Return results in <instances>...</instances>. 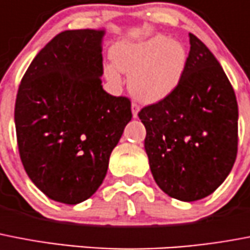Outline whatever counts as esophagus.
Returning a JSON list of instances; mask_svg holds the SVG:
<instances>
[{
    "mask_svg": "<svg viewBox=\"0 0 250 250\" xmlns=\"http://www.w3.org/2000/svg\"><path fill=\"white\" fill-rule=\"evenodd\" d=\"M131 112H133V117L137 119L138 112H139V105L137 103H131Z\"/></svg>",
    "mask_w": 250,
    "mask_h": 250,
    "instance_id": "34e87169",
    "label": "esophagus"
}]
</instances>
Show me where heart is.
Instances as JSON below:
<instances>
[{"label":"heart","instance_id":"b5f03b06","mask_svg":"<svg viewBox=\"0 0 250 250\" xmlns=\"http://www.w3.org/2000/svg\"><path fill=\"white\" fill-rule=\"evenodd\" d=\"M113 64L105 67L107 79L119 83L120 72L129 76V89L146 103L165 99L178 86L187 51L179 41L156 35L139 42H120L111 53Z\"/></svg>","mask_w":250,"mask_h":250}]
</instances>
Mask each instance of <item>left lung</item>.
I'll use <instances>...</instances> for the list:
<instances>
[{"mask_svg":"<svg viewBox=\"0 0 250 250\" xmlns=\"http://www.w3.org/2000/svg\"><path fill=\"white\" fill-rule=\"evenodd\" d=\"M175 90L138 113L157 186L170 197L196 201L227 178L237 153V102L226 73L196 36Z\"/></svg>","mask_w":250,"mask_h":250,"instance_id":"8db88e82","label":"left lung"}]
</instances>
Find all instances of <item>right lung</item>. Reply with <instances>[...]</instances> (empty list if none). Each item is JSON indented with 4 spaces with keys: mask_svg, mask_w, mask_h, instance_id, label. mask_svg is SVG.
Masks as SVG:
<instances>
[{
    "mask_svg": "<svg viewBox=\"0 0 250 250\" xmlns=\"http://www.w3.org/2000/svg\"><path fill=\"white\" fill-rule=\"evenodd\" d=\"M103 29L57 35L24 73L15 102L19 155L51 200L75 205L104 179L109 156L131 120L130 99L102 86Z\"/></svg>",
    "mask_w": 250,
    "mask_h": 250,
    "instance_id": "1",
    "label": "right lung"
}]
</instances>
